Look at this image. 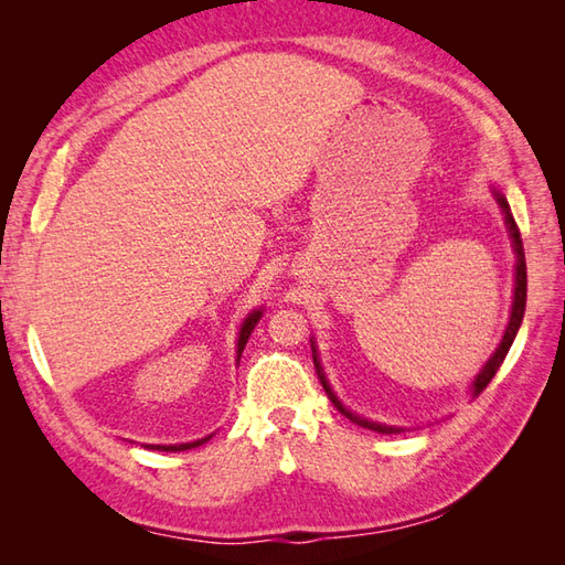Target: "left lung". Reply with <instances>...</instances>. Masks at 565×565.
Here are the masks:
<instances>
[{
  "label": "left lung",
  "instance_id": "8db88e82",
  "mask_svg": "<svg viewBox=\"0 0 565 565\" xmlns=\"http://www.w3.org/2000/svg\"><path fill=\"white\" fill-rule=\"evenodd\" d=\"M498 201H500L502 211H505V223H508V227H510V237H512V245H514V255H518V271H514V274H518V276H514V301H512V316H510V326H508V330H505V338H502V342H500V347H498V350H495V354L488 359V364L481 369V374L476 376V381H473V395H481V393L486 391L488 383L493 381V376L498 374L500 364L505 362V356H508L510 347H512V342H514V334H518V330H520V326H522V318H524V306H526V262H524L522 235H520V227H518V223H514V215L510 213L508 201L502 199V196H498ZM313 362H316L318 376H320L322 388H326V393H328V398L332 401V405L338 407V411H340L344 417H350L352 423H356L359 427H366V429L381 431V435H395V431H403L401 427H388V425L369 423V419H364V417H359V415H354V413L347 411V407H344V405L338 401V395H334V393H332V388L328 386L326 374H322V369H320V364H318L316 350H313Z\"/></svg>",
  "mask_w": 565,
  "mask_h": 565
}]
</instances>
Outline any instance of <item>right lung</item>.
I'll use <instances>...</instances> for the list:
<instances>
[{
    "label": "right lung",
    "instance_id": "obj_1",
    "mask_svg": "<svg viewBox=\"0 0 565 565\" xmlns=\"http://www.w3.org/2000/svg\"><path fill=\"white\" fill-rule=\"evenodd\" d=\"M259 318H262V310H255V313H249V318L243 322V328H239V338H237V359H239V354H243L245 344H247V340H249V332L255 330V326L259 322ZM209 439H211V435H209V437H203V439H196V441H186V444H148V449H158V451H184V449L201 447V444H203V441H209Z\"/></svg>",
    "mask_w": 565,
    "mask_h": 565
}]
</instances>
